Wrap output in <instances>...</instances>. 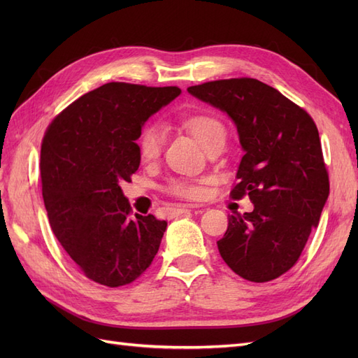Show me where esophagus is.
I'll use <instances>...</instances> for the list:
<instances>
[{"label": "esophagus", "instance_id": "1", "mask_svg": "<svg viewBox=\"0 0 358 358\" xmlns=\"http://www.w3.org/2000/svg\"><path fill=\"white\" fill-rule=\"evenodd\" d=\"M201 206L200 204H182L179 206V208H176L175 210H173V213L175 215H182L185 212H191V210H196V209H200Z\"/></svg>", "mask_w": 358, "mask_h": 358}]
</instances>
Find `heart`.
Instances as JSON below:
<instances>
[{"label":"heart","instance_id":"b5f03b06","mask_svg":"<svg viewBox=\"0 0 358 358\" xmlns=\"http://www.w3.org/2000/svg\"><path fill=\"white\" fill-rule=\"evenodd\" d=\"M183 127L199 140V143L208 149L212 145L225 140L227 129L218 117L212 115H192L182 121ZM138 154L143 161L157 159L166 145V131L159 124L146 125L137 140ZM169 191L178 197L200 199L204 194L203 182L192 180H171L169 183Z\"/></svg>","mask_w":358,"mask_h":358}]
</instances>
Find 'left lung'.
Returning a JSON list of instances; mask_svg holds the SVG:
<instances>
[{"instance_id": "1", "label": "left lung", "mask_w": 358, "mask_h": 358, "mask_svg": "<svg viewBox=\"0 0 358 358\" xmlns=\"http://www.w3.org/2000/svg\"><path fill=\"white\" fill-rule=\"evenodd\" d=\"M188 92L230 116L245 155L231 191L254 210L229 216L218 242L234 273L267 282L297 263L329 197V175L313 119L257 79L213 80Z\"/></svg>"}]
</instances>
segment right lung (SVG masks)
I'll list each match as a JSON object with an SVG mask.
<instances>
[{"label":"right lung","instance_id":"add662e5","mask_svg":"<svg viewBox=\"0 0 358 358\" xmlns=\"http://www.w3.org/2000/svg\"><path fill=\"white\" fill-rule=\"evenodd\" d=\"M179 94L178 86L106 83L62 110L43 137L41 191L52 231L96 284H131L158 252L167 222L131 218L121 183L140 166L143 124Z\"/></svg>","mask_w":358,"mask_h":358}]
</instances>
